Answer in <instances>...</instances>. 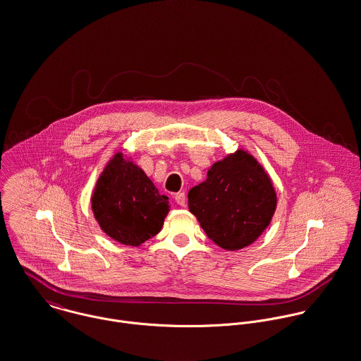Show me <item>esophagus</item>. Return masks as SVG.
<instances>
[{
	"label": "esophagus",
	"instance_id": "obj_1",
	"mask_svg": "<svg viewBox=\"0 0 361 361\" xmlns=\"http://www.w3.org/2000/svg\"><path fill=\"white\" fill-rule=\"evenodd\" d=\"M174 200H176V202H177L180 206H185V203H187V195H185L184 192H177V194L174 195Z\"/></svg>",
	"mask_w": 361,
	"mask_h": 361
}]
</instances>
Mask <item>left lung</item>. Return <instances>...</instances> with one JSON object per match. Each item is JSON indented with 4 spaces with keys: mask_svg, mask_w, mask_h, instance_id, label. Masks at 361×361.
I'll use <instances>...</instances> for the list:
<instances>
[{
    "mask_svg": "<svg viewBox=\"0 0 361 361\" xmlns=\"http://www.w3.org/2000/svg\"><path fill=\"white\" fill-rule=\"evenodd\" d=\"M190 212L206 235L226 250H238L269 227L277 194L271 178L247 151L213 163L207 178L188 192Z\"/></svg>",
    "mask_w": 361,
    "mask_h": 361,
    "instance_id": "obj_1",
    "label": "left lung"
}]
</instances>
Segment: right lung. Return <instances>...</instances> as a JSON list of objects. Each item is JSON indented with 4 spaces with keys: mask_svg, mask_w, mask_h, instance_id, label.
Returning a JSON list of instances; mask_svg holds the SVG:
<instances>
[{
    "mask_svg": "<svg viewBox=\"0 0 361 361\" xmlns=\"http://www.w3.org/2000/svg\"><path fill=\"white\" fill-rule=\"evenodd\" d=\"M91 207L102 231L128 246H140L155 237L170 210L169 198L121 152L114 155L101 173Z\"/></svg>",
    "mask_w": 361,
    "mask_h": 361,
    "instance_id": "obj_1",
    "label": "right lung"
}]
</instances>
